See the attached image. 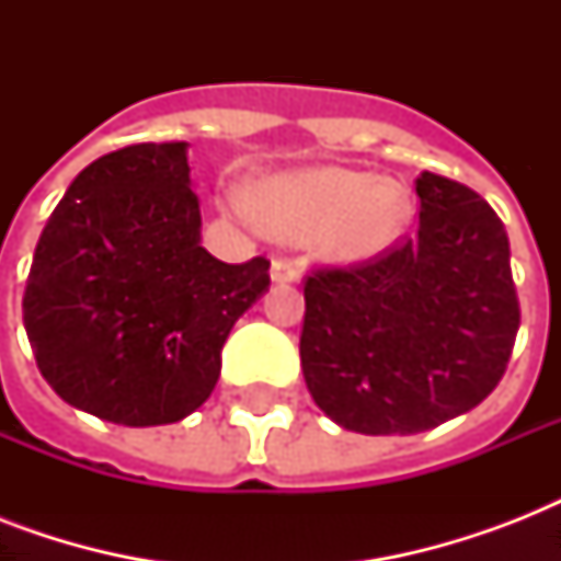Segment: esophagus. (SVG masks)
Segmentation results:
<instances>
[{"instance_id":"34e87169","label":"esophagus","mask_w":561,"mask_h":561,"mask_svg":"<svg viewBox=\"0 0 561 561\" xmlns=\"http://www.w3.org/2000/svg\"><path fill=\"white\" fill-rule=\"evenodd\" d=\"M271 276H273V282H297L299 279V262L297 259H273Z\"/></svg>"}]
</instances>
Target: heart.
Here are the masks:
<instances>
[{
    "label": "heart",
    "mask_w": 561,
    "mask_h": 561,
    "mask_svg": "<svg viewBox=\"0 0 561 561\" xmlns=\"http://www.w3.org/2000/svg\"><path fill=\"white\" fill-rule=\"evenodd\" d=\"M253 215L279 241H311L329 262L358 264L390 250L410 224L413 203L399 180L320 165L262 180Z\"/></svg>",
    "instance_id": "b5f03b06"
}]
</instances>
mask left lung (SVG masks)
<instances>
[{
	"mask_svg": "<svg viewBox=\"0 0 561 561\" xmlns=\"http://www.w3.org/2000/svg\"><path fill=\"white\" fill-rule=\"evenodd\" d=\"M419 229L306 276L299 358L317 408L355 434H419L504 378L522 308L510 238L478 192L422 171Z\"/></svg>",
	"mask_w": 561,
	"mask_h": 561,
	"instance_id": "8db88e82",
	"label": "left lung"
}]
</instances>
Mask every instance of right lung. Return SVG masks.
I'll list each match as a JSON object with an SVG mask.
<instances>
[{
	"label": "right lung",
	"instance_id": "obj_1",
	"mask_svg": "<svg viewBox=\"0 0 561 561\" xmlns=\"http://www.w3.org/2000/svg\"><path fill=\"white\" fill-rule=\"evenodd\" d=\"M186 142L104 153L72 180L34 250L22 323L51 390L116 425L180 422L209 399L232 325L271 262L201 247Z\"/></svg>",
	"mask_w": 561,
	"mask_h": 561
}]
</instances>
